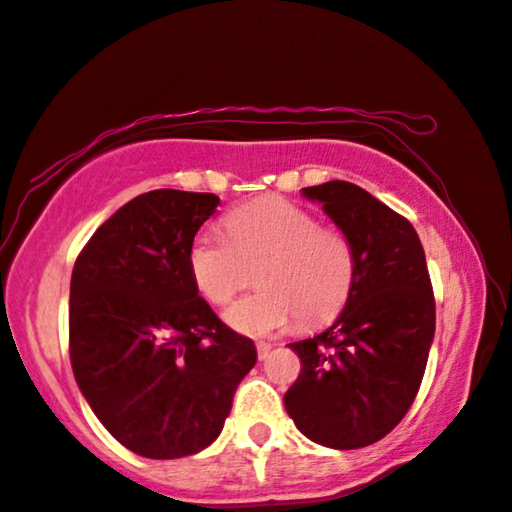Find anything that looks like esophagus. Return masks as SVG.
<instances>
[{
    "mask_svg": "<svg viewBox=\"0 0 512 512\" xmlns=\"http://www.w3.org/2000/svg\"><path fill=\"white\" fill-rule=\"evenodd\" d=\"M255 348H257V357H259V359H266V357H268V352H271L273 345H271V343L259 341V343L255 345Z\"/></svg>",
    "mask_w": 512,
    "mask_h": 512,
    "instance_id": "obj_1",
    "label": "esophagus"
}]
</instances>
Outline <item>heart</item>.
Wrapping results in <instances>:
<instances>
[{"label":"heart","mask_w":512,"mask_h":512,"mask_svg":"<svg viewBox=\"0 0 512 512\" xmlns=\"http://www.w3.org/2000/svg\"><path fill=\"white\" fill-rule=\"evenodd\" d=\"M225 237L201 232L187 253L196 291L210 305H228L258 266L262 289L225 314L246 336H268L293 323L314 329L332 323L352 298L357 253L350 237L320 225L305 207L282 196H262L223 216Z\"/></svg>","instance_id":"b5f03b06"}]
</instances>
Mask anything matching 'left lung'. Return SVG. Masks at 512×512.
Segmentation results:
<instances>
[{"label": "left lung", "instance_id": "1", "mask_svg": "<svg viewBox=\"0 0 512 512\" xmlns=\"http://www.w3.org/2000/svg\"><path fill=\"white\" fill-rule=\"evenodd\" d=\"M302 192L350 237L357 282L332 327L289 343L302 368L284 406L314 443L366 447L402 422L420 391L436 329L427 259L409 219L359 185L329 180Z\"/></svg>", "mask_w": 512, "mask_h": 512}]
</instances>
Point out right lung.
I'll return each mask as SVG.
<instances>
[{
	"label": "right lung",
	"instance_id": "add662e5",
	"mask_svg": "<svg viewBox=\"0 0 512 512\" xmlns=\"http://www.w3.org/2000/svg\"><path fill=\"white\" fill-rule=\"evenodd\" d=\"M219 196L153 189L94 232L69 284V361L112 436L146 458L201 452L257 361L198 296L189 246Z\"/></svg>",
	"mask_w": 512,
	"mask_h": 512
}]
</instances>
